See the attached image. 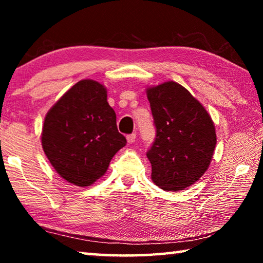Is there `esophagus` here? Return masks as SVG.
Masks as SVG:
<instances>
[{"mask_svg": "<svg viewBox=\"0 0 263 263\" xmlns=\"http://www.w3.org/2000/svg\"><path fill=\"white\" fill-rule=\"evenodd\" d=\"M136 133H131V135H127L126 136V140H127V142L128 144H133V142H135V140H136Z\"/></svg>", "mask_w": 263, "mask_h": 263, "instance_id": "obj_1", "label": "esophagus"}]
</instances>
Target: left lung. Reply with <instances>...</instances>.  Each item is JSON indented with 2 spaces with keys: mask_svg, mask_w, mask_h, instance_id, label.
Returning a JSON list of instances; mask_svg holds the SVG:
<instances>
[{
  "mask_svg": "<svg viewBox=\"0 0 263 263\" xmlns=\"http://www.w3.org/2000/svg\"><path fill=\"white\" fill-rule=\"evenodd\" d=\"M157 130L147 151L152 180L166 191L188 188L206 172L216 147V130L204 106L181 84L147 88Z\"/></svg>",
  "mask_w": 263,
  "mask_h": 263,
  "instance_id": "left-lung-1",
  "label": "left lung"
}]
</instances>
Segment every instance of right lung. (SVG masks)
Here are the masks:
<instances>
[{"label":"right lung","instance_id":"add662e5","mask_svg":"<svg viewBox=\"0 0 263 263\" xmlns=\"http://www.w3.org/2000/svg\"><path fill=\"white\" fill-rule=\"evenodd\" d=\"M42 145L55 172L69 183L89 186L103 176L126 145L103 84L81 80L65 92L46 115Z\"/></svg>","mask_w":263,"mask_h":263}]
</instances>
